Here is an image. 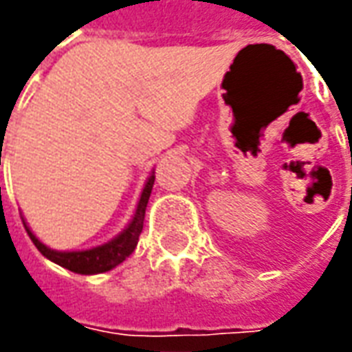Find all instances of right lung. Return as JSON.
Returning a JSON list of instances; mask_svg holds the SVG:
<instances>
[{
    "label": "right lung",
    "instance_id": "obj_1",
    "mask_svg": "<svg viewBox=\"0 0 352 352\" xmlns=\"http://www.w3.org/2000/svg\"><path fill=\"white\" fill-rule=\"evenodd\" d=\"M153 184L154 175H151L146 179L145 186H143L138 209H135V214H133L130 224L118 236L113 237L111 241L100 245V247H94V249H87V251H54V249L41 243L34 236V232L28 228L26 222H24V228H26L30 239L34 241V245L39 249L43 256H47L50 262L62 265V267L73 273H80V275L109 272V270H113V267H116L120 262L128 258L133 252V249L138 247L139 236H141V230H143V221H145L146 204H148L151 192H153Z\"/></svg>",
    "mask_w": 352,
    "mask_h": 352
}]
</instances>
